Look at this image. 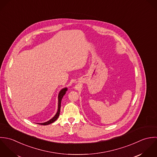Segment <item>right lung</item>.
<instances>
[{
  "instance_id": "1",
  "label": "right lung",
  "mask_w": 157,
  "mask_h": 157,
  "mask_svg": "<svg viewBox=\"0 0 157 157\" xmlns=\"http://www.w3.org/2000/svg\"><path fill=\"white\" fill-rule=\"evenodd\" d=\"M68 89L67 87H65L63 89H61L58 94V111L56 113V115L52 118L50 119L49 121H47V122H45V123H37V124H40V125H48L50 124H52L53 123V122H55L59 117V113H60V110H61V101H62V99H63V96L65 95V94H66V92L67 91Z\"/></svg>"
}]
</instances>
